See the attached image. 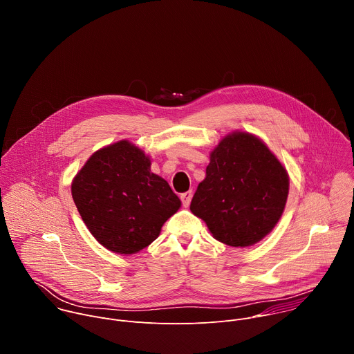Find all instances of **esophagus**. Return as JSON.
<instances>
[{
  "instance_id": "esophagus-1",
  "label": "esophagus",
  "mask_w": 354,
  "mask_h": 354,
  "mask_svg": "<svg viewBox=\"0 0 354 354\" xmlns=\"http://www.w3.org/2000/svg\"><path fill=\"white\" fill-rule=\"evenodd\" d=\"M192 197H193V192L189 190V192H185L180 194V200H182V205L183 207H189L190 201H192Z\"/></svg>"
}]
</instances>
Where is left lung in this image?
<instances>
[{
  "label": "left lung",
  "instance_id": "left-lung-1",
  "mask_svg": "<svg viewBox=\"0 0 354 354\" xmlns=\"http://www.w3.org/2000/svg\"><path fill=\"white\" fill-rule=\"evenodd\" d=\"M288 174L257 136L234 131L212 151L206 178L190 212L230 246H250L279 223L288 196Z\"/></svg>",
  "mask_w": 354,
  "mask_h": 354
}]
</instances>
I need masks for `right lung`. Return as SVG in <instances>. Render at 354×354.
I'll return each mask as SVG.
<instances>
[{"label":"right lung","instance_id":"right-lung-1","mask_svg":"<svg viewBox=\"0 0 354 354\" xmlns=\"http://www.w3.org/2000/svg\"><path fill=\"white\" fill-rule=\"evenodd\" d=\"M78 213L95 239L122 255L156 241L180 200L151 160L127 140L93 153L71 183Z\"/></svg>","mask_w":354,"mask_h":354}]
</instances>
